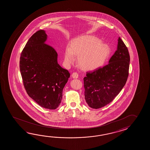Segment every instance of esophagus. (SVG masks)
Masks as SVG:
<instances>
[{
    "label": "esophagus",
    "instance_id": "obj_1",
    "mask_svg": "<svg viewBox=\"0 0 150 150\" xmlns=\"http://www.w3.org/2000/svg\"><path fill=\"white\" fill-rule=\"evenodd\" d=\"M72 77L74 78V79H76L78 78L79 77V74L76 72H74L73 74H72Z\"/></svg>",
    "mask_w": 150,
    "mask_h": 150
}]
</instances>
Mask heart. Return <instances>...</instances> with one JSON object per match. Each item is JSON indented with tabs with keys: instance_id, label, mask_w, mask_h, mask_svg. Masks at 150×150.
<instances>
[{
	"instance_id": "b5f03b06",
	"label": "heart",
	"mask_w": 150,
	"mask_h": 150,
	"mask_svg": "<svg viewBox=\"0 0 150 150\" xmlns=\"http://www.w3.org/2000/svg\"><path fill=\"white\" fill-rule=\"evenodd\" d=\"M110 53L109 45L102 43L99 38L92 35H85L76 39L65 53V60L69 63L78 56L80 67L85 70H92L101 67Z\"/></svg>"
}]
</instances>
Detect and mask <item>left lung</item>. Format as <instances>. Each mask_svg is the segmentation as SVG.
Here are the masks:
<instances>
[{
  "mask_svg": "<svg viewBox=\"0 0 150 150\" xmlns=\"http://www.w3.org/2000/svg\"><path fill=\"white\" fill-rule=\"evenodd\" d=\"M129 64L128 49L119 38L117 50L108 64L87 72L83 78L85 99L90 107L102 108L118 95L127 81Z\"/></svg>",
  "mask_w": 150,
  "mask_h": 150,
  "instance_id": "1",
  "label": "left lung"
}]
</instances>
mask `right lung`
Segmentation results:
<instances>
[{
    "label": "right lung",
    "mask_w": 150,
    "mask_h": 150,
    "mask_svg": "<svg viewBox=\"0 0 150 150\" xmlns=\"http://www.w3.org/2000/svg\"><path fill=\"white\" fill-rule=\"evenodd\" d=\"M43 30L29 39L20 58V70L26 92L38 105L54 110L60 105L63 90L70 74L57 63L54 48L45 43Z\"/></svg>",
    "instance_id": "add662e5"
}]
</instances>
